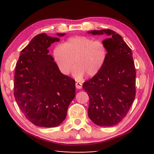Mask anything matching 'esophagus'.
Instances as JSON below:
<instances>
[{
	"label": "esophagus",
	"mask_w": 154,
	"mask_h": 154,
	"mask_svg": "<svg viewBox=\"0 0 154 154\" xmlns=\"http://www.w3.org/2000/svg\"><path fill=\"white\" fill-rule=\"evenodd\" d=\"M75 86H76V88H77V89H82V83L80 82H76V83H75Z\"/></svg>",
	"instance_id": "esophagus-1"
}]
</instances>
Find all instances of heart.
I'll use <instances>...</instances> for the list:
<instances>
[{
  "instance_id": "b5f03b06",
  "label": "heart",
  "mask_w": 154,
  "mask_h": 154,
  "mask_svg": "<svg viewBox=\"0 0 154 154\" xmlns=\"http://www.w3.org/2000/svg\"><path fill=\"white\" fill-rule=\"evenodd\" d=\"M107 55V48L103 41L85 36L69 38L53 51L54 60L63 75L69 74L77 65L73 74L77 79L85 74L88 77L98 74L105 66Z\"/></svg>"
}]
</instances>
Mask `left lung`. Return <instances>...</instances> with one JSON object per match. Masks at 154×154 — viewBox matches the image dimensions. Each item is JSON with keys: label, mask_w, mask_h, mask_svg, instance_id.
Masks as SVG:
<instances>
[{"label": "left lung", "mask_w": 154, "mask_h": 154, "mask_svg": "<svg viewBox=\"0 0 154 154\" xmlns=\"http://www.w3.org/2000/svg\"><path fill=\"white\" fill-rule=\"evenodd\" d=\"M89 33L106 34L111 38L103 41L108 50L105 66L98 74L83 84L90 98L88 116L98 126H112L126 116L136 96L132 52L122 36L110 29Z\"/></svg>", "instance_id": "1"}]
</instances>
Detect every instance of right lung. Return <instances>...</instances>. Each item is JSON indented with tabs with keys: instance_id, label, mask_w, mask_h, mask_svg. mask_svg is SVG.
<instances>
[{
	"instance_id": "add662e5",
	"label": "right lung",
	"mask_w": 154,
	"mask_h": 154,
	"mask_svg": "<svg viewBox=\"0 0 154 154\" xmlns=\"http://www.w3.org/2000/svg\"><path fill=\"white\" fill-rule=\"evenodd\" d=\"M59 41L38 34L21 51L15 66V100L26 118L37 126H59L75 96V81L61 73L53 57L48 55V48Z\"/></svg>"
}]
</instances>
